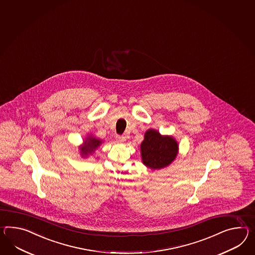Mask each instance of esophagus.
I'll return each mask as SVG.
<instances>
[{"label":"esophagus","mask_w":255,"mask_h":255,"mask_svg":"<svg viewBox=\"0 0 255 255\" xmlns=\"http://www.w3.org/2000/svg\"><path fill=\"white\" fill-rule=\"evenodd\" d=\"M116 140L120 143H123L125 141V137L123 136V135H116Z\"/></svg>","instance_id":"34e87169"}]
</instances>
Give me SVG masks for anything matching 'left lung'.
<instances>
[{
  "instance_id": "obj_1",
  "label": "left lung",
  "mask_w": 255,
  "mask_h": 255,
  "mask_svg": "<svg viewBox=\"0 0 255 255\" xmlns=\"http://www.w3.org/2000/svg\"><path fill=\"white\" fill-rule=\"evenodd\" d=\"M178 144L172 137L162 136L158 131L148 130L141 144L143 164L156 169L168 166L177 155Z\"/></svg>"
}]
</instances>
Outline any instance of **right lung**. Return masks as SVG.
I'll list each match as a JSON object with an SVG mask.
<instances>
[{
  "instance_id": "obj_1",
  "label": "right lung",
  "mask_w": 255,
  "mask_h": 255,
  "mask_svg": "<svg viewBox=\"0 0 255 255\" xmlns=\"http://www.w3.org/2000/svg\"><path fill=\"white\" fill-rule=\"evenodd\" d=\"M101 143L100 140H98L93 137H89L88 141L85 143V146L82 147V153L84 155H87L88 153H91L94 149H96Z\"/></svg>"
}]
</instances>
